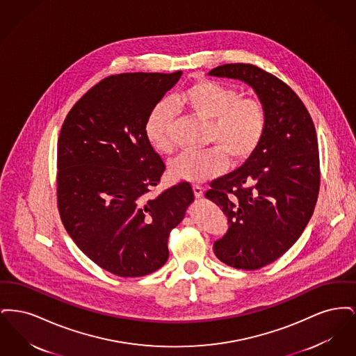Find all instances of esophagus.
<instances>
[{
	"mask_svg": "<svg viewBox=\"0 0 356 356\" xmlns=\"http://www.w3.org/2000/svg\"><path fill=\"white\" fill-rule=\"evenodd\" d=\"M193 193L196 199H200L203 196V188L199 186H193Z\"/></svg>",
	"mask_w": 356,
	"mask_h": 356,
	"instance_id": "1",
	"label": "esophagus"
}]
</instances>
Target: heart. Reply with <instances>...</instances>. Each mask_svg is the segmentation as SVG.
<instances>
[{"mask_svg": "<svg viewBox=\"0 0 356 356\" xmlns=\"http://www.w3.org/2000/svg\"><path fill=\"white\" fill-rule=\"evenodd\" d=\"M173 104L193 116L211 122L208 143L218 148L204 152H184L170 160V176L188 183H204L220 175L232 163L250 159L260 145L267 116L263 104L254 99H243L236 89L212 81L200 80L173 99ZM172 102H159L145 122V137L154 151L170 153V136L176 109Z\"/></svg>", "mask_w": 356, "mask_h": 356, "instance_id": "heart-1", "label": "heart"}]
</instances>
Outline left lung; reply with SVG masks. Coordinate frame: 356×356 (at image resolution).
<instances>
[{
	"label": "left lung",
	"instance_id": "obj_1",
	"mask_svg": "<svg viewBox=\"0 0 356 356\" xmlns=\"http://www.w3.org/2000/svg\"><path fill=\"white\" fill-rule=\"evenodd\" d=\"M209 76L240 80L263 104L267 127L254 154L211 183L205 197L227 216L216 257L237 270H259L295 244L314 213L321 172L312 119L298 95L251 64H225Z\"/></svg>",
	"mask_w": 356,
	"mask_h": 356
}]
</instances>
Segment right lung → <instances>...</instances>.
Masks as SVG:
<instances>
[{
    "label": "right lung",
    "instance_id": "1",
    "mask_svg": "<svg viewBox=\"0 0 356 356\" xmlns=\"http://www.w3.org/2000/svg\"><path fill=\"white\" fill-rule=\"evenodd\" d=\"M181 74L111 76L74 104L60 132L61 220L90 260L121 277L144 276L167 263L170 231L195 199L186 181L148 197L165 165L145 137V122Z\"/></svg>",
    "mask_w": 356,
    "mask_h": 356
}]
</instances>
